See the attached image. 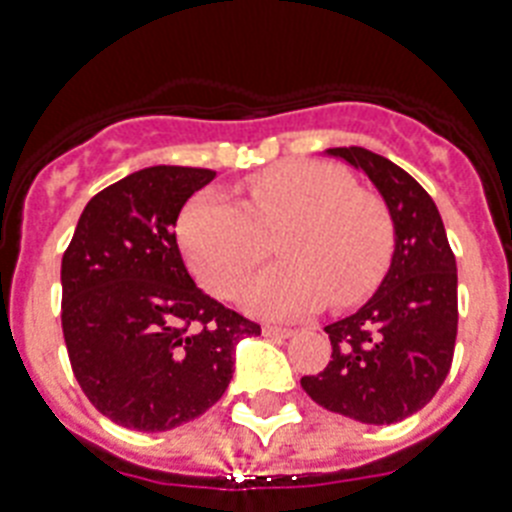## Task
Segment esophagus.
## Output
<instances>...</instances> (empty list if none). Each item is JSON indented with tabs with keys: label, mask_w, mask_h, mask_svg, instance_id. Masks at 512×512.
Here are the masks:
<instances>
[{
	"label": "esophagus",
	"mask_w": 512,
	"mask_h": 512,
	"mask_svg": "<svg viewBox=\"0 0 512 512\" xmlns=\"http://www.w3.org/2000/svg\"><path fill=\"white\" fill-rule=\"evenodd\" d=\"M263 335H265V337H279V340H281V337H289V335H292V329H289V327H273V324H265V327H263Z\"/></svg>",
	"instance_id": "1"
}]
</instances>
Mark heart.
Returning a JSON list of instances; mask_svg holds the SVG:
<instances>
[{
	"label": "heart",
	"instance_id": "obj_1",
	"mask_svg": "<svg viewBox=\"0 0 512 512\" xmlns=\"http://www.w3.org/2000/svg\"><path fill=\"white\" fill-rule=\"evenodd\" d=\"M244 199L196 193L180 212L177 241L185 260L212 295L231 300L276 239L281 263L247 289L252 311L297 319L332 297L361 300L382 279L393 249V220L374 193L327 162H284L244 183Z\"/></svg>",
	"mask_w": 512,
	"mask_h": 512
}]
</instances>
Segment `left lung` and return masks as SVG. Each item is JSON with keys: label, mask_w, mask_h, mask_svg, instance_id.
I'll return each mask as SVG.
<instances>
[{"label": "left lung", "mask_w": 512, "mask_h": 512, "mask_svg": "<svg viewBox=\"0 0 512 512\" xmlns=\"http://www.w3.org/2000/svg\"><path fill=\"white\" fill-rule=\"evenodd\" d=\"M329 154L377 185L396 225V252L372 300L324 327L332 361L300 385L329 412L390 425L420 412L452 369L457 260L436 204L409 172L358 146Z\"/></svg>", "instance_id": "1"}]
</instances>
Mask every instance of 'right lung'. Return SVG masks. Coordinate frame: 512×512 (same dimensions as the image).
I'll use <instances>...</instances> for the list:
<instances>
[{
  "label": "right lung",
  "instance_id": "right-lung-1",
  "mask_svg": "<svg viewBox=\"0 0 512 512\" xmlns=\"http://www.w3.org/2000/svg\"><path fill=\"white\" fill-rule=\"evenodd\" d=\"M215 180L204 167H148L95 193L63 252L60 321L74 377L130 430L196 420L228 388L233 350L260 324L204 295L177 249V215Z\"/></svg>",
  "mask_w": 512,
  "mask_h": 512
}]
</instances>
